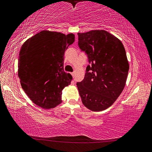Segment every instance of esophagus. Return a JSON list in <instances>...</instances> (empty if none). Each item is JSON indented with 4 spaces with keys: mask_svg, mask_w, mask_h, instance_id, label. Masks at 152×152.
Listing matches in <instances>:
<instances>
[{
    "mask_svg": "<svg viewBox=\"0 0 152 152\" xmlns=\"http://www.w3.org/2000/svg\"><path fill=\"white\" fill-rule=\"evenodd\" d=\"M71 75L73 76V77L74 78V77H75V73H71Z\"/></svg>",
    "mask_w": 152,
    "mask_h": 152,
    "instance_id": "esophagus-1",
    "label": "esophagus"
}]
</instances>
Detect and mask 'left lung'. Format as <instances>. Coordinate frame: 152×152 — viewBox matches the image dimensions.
Returning a JSON list of instances; mask_svg holds the SVG:
<instances>
[{
    "label": "left lung",
    "instance_id": "obj_1",
    "mask_svg": "<svg viewBox=\"0 0 152 152\" xmlns=\"http://www.w3.org/2000/svg\"><path fill=\"white\" fill-rule=\"evenodd\" d=\"M78 46L86 53L87 65L83 81L77 83L83 104L94 111L105 110L121 94L129 63L122 42L103 30L78 33Z\"/></svg>",
    "mask_w": 152,
    "mask_h": 152
}]
</instances>
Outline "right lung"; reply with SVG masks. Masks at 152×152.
I'll return each instance as SVG.
<instances>
[{"label":"right lung","mask_w":152,"mask_h":152,"mask_svg":"<svg viewBox=\"0 0 152 152\" xmlns=\"http://www.w3.org/2000/svg\"><path fill=\"white\" fill-rule=\"evenodd\" d=\"M75 35L42 31L21 47L18 75L24 91L39 107L50 109L62 102V90L71 84L64 71V54Z\"/></svg>","instance_id":"1"}]
</instances>
